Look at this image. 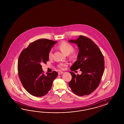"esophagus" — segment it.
Wrapping results in <instances>:
<instances>
[{
	"mask_svg": "<svg viewBox=\"0 0 124 124\" xmlns=\"http://www.w3.org/2000/svg\"><path fill=\"white\" fill-rule=\"evenodd\" d=\"M63 74V72L62 71H60L58 72V75H62V74Z\"/></svg>",
	"mask_w": 124,
	"mask_h": 124,
	"instance_id": "34e87169",
	"label": "esophagus"
}]
</instances>
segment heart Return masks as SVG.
<instances>
[{"label":"heart","mask_w":124,"mask_h":124,"mask_svg":"<svg viewBox=\"0 0 124 124\" xmlns=\"http://www.w3.org/2000/svg\"><path fill=\"white\" fill-rule=\"evenodd\" d=\"M58 48L60 49V50L65 54H69L71 53V56L73 58H75L77 56L76 53L75 51H73V47L70 44H69L67 42H62L60 43L59 45H58ZM53 53L52 50H50L49 53V58H51L52 57ZM67 65L66 63H60L59 65V67L63 69L64 66Z\"/></svg>","instance_id":"b5f03b06"}]
</instances>
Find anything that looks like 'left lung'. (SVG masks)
Instances as JSON below:
<instances>
[{"label":"left lung","instance_id":"8db88e82","mask_svg":"<svg viewBox=\"0 0 124 124\" xmlns=\"http://www.w3.org/2000/svg\"><path fill=\"white\" fill-rule=\"evenodd\" d=\"M69 42L79 49L77 60L70 68L71 71L80 69L81 75L70 72L71 80L69 85L73 93L82 96L92 93L99 85L104 71V58L97 45L90 39L80 35Z\"/></svg>","mask_w":124,"mask_h":124}]
</instances>
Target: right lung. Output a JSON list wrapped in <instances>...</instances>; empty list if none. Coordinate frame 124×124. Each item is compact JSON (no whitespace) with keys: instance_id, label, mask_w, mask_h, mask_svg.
<instances>
[{"instance_id":"right-lung-1","label":"right lung","mask_w":124,"mask_h":124,"mask_svg":"<svg viewBox=\"0 0 124 124\" xmlns=\"http://www.w3.org/2000/svg\"><path fill=\"white\" fill-rule=\"evenodd\" d=\"M57 41L45 39L30 44L21 53L18 70L24 88L31 95L41 97L48 93L58 76L56 71L43 74L41 64L49 61V53Z\"/></svg>"}]
</instances>
